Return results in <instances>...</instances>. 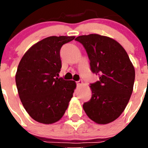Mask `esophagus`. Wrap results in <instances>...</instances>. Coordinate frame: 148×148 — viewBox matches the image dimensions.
<instances>
[{"instance_id":"34e87169","label":"esophagus","mask_w":148,"mask_h":148,"mask_svg":"<svg viewBox=\"0 0 148 148\" xmlns=\"http://www.w3.org/2000/svg\"><path fill=\"white\" fill-rule=\"evenodd\" d=\"M83 84V82L82 80H79V81L77 82V86H82Z\"/></svg>"}]
</instances>
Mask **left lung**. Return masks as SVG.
<instances>
[{
    "label": "left lung",
    "instance_id": "1",
    "mask_svg": "<svg viewBox=\"0 0 148 148\" xmlns=\"http://www.w3.org/2000/svg\"><path fill=\"white\" fill-rule=\"evenodd\" d=\"M85 48L91 71L99 81L91 84L92 97L83 104L86 115L99 125L110 123L125 110L133 90L135 71L127 53L113 38L99 34L75 38Z\"/></svg>",
    "mask_w": 148,
    "mask_h": 148
}]
</instances>
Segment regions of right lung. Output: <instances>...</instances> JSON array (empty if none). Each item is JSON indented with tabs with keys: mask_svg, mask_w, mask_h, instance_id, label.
I'll return each instance as SVG.
<instances>
[{
	"mask_svg": "<svg viewBox=\"0 0 148 148\" xmlns=\"http://www.w3.org/2000/svg\"><path fill=\"white\" fill-rule=\"evenodd\" d=\"M75 36H49L34 44L18 66L16 83L28 114L40 123L61 120L73 97L76 82L58 78L62 68L60 49Z\"/></svg>",
	"mask_w": 148,
	"mask_h": 148,
	"instance_id": "add662e5",
	"label": "right lung"
}]
</instances>
